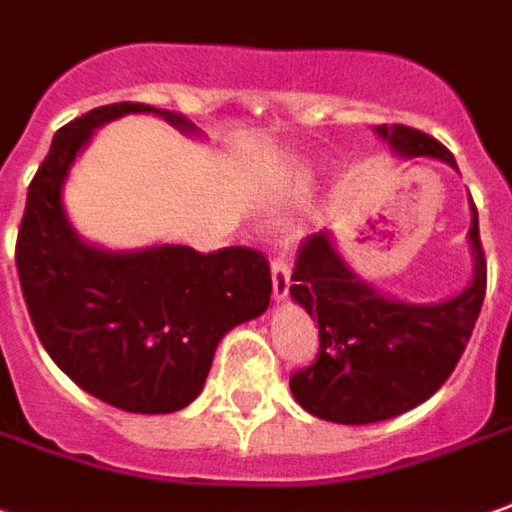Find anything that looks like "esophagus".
I'll use <instances>...</instances> for the list:
<instances>
[{
  "instance_id": "obj_1",
  "label": "esophagus",
  "mask_w": 512,
  "mask_h": 512,
  "mask_svg": "<svg viewBox=\"0 0 512 512\" xmlns=\"http://www.w3.org/2000/svg\"><path fill=\"white\" fill-rule=\"evenodd\" d=\"M289 295V264L284 256H275L273 259V297L275 300H284Z\"/></svg>"
}]
</instances>
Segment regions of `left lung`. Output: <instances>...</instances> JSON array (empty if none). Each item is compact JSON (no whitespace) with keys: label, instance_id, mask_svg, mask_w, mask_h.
Segmentation results:
<instances>
[{"label":"left lung","instance_id":"1","mask_svg":"<svg viewBox=\"0 0 512 512\" xmlns=\"http://www.w3.org/2000/svg\"><path fill=\"white\" fill-rule=\"evenodd\" d=\"M400 157H455L411 126H378ZM474 278L460 295L416 306L389 300L342 262L328 231L300 242L289 292L320 325V353L289 378L308 413L336 424H372L430 400L458 366L485 297V253L471 204Z\"/></svg>","mask_w":512,"mask_h":512}]
</instances>
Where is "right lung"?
Here are the masks:
<instances>
[{
    "label": "right lung",
    "instance_id": "1",
    "mask_svg": "<svg viewBox=\"0 0 512 512\" xmlns=\"http://www.w3.org/2000/svg\"><path fill=\"white\" fill-rule=\"evenodd\" d=\"M154 112L181 132L184 115L148 104H107L57 129L27 190L16 239L24 303L52 361L79 389L129 413H173L204 389L220 339L264 314L273 278L264 253L157 245L93 248L63 209L68 168L101 123Z\"/></svg>",
    "mask_w": 512,
    "mask_h": 512
}]
</instances>
